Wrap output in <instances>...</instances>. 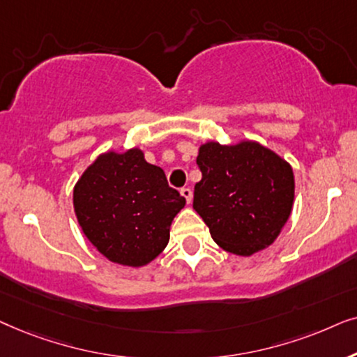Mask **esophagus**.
Masks as SVG:
<instances>
[{
    "instance_id": "esophagus-1",
    "label": "esophagus",
    "mask_w": 357,
    "mask_h": 357,
    "mask_svg": "<svg viewBox=\"0 0 357 357\" xmlns=\"http://www.w3.org/2000/svg\"><path fill=\"white\" fill-rule=\"evenodd\" d=\"M181 196L186 199V202L188 204H191L192 202V191L189 188H183L181 189Z\"/></svg>"
}]
</instances>
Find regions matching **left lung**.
<instances>
[{"label":"left lung","instance_id":"left-lung-1","mask_svg":"<svg viewBox=\"0 0 357 357\" xmlns=\"http://www.w3.org/2000/svg\"><path fill=\"white\" fill-rule=\"evenodd\" d=\"M196 163L202 179L192 207L215 243L228 253L251 256L271 246L292 212V166L255 140L234 145L207 142Z\"/></svg>","mask_w":357,"mask_h":357}]
</instances>
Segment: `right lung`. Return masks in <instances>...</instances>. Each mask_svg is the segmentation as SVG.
<instances>
[{
	"instance_id": "obj_1",
	"label": "right lung",
	"mask_w": 357,
	"mask_h": 357,
	"mask_svg": "<svg viewBox=\"0 0 357 357\" xmlns=\"http://www.w3.org/2000/svg\"><path fill=\"white\" fill-rule=\"evenodd\" d=\"M184 206L165 171L146 163L137 146L101 153L73 188L84 236L109 261L130 268L151 263L166 248L171 222Z\"/></svg>"
}]
</instances>
